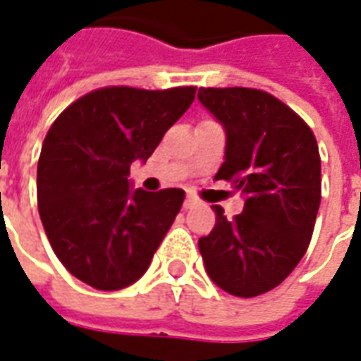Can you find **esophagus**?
<instances>
[{"label": "esophagus", "mask_w": 361, "mask_h": 361, "mask_svg": "<svg viewBox=\"0 0 361 361\" xmlns=\"http://www.w3.org/2000/svg\"><path fill=\"white\" fill-rule=\"evenodd\" d=\"M194 206H198V200H196L194 196H186L185 208H186V209H190V208H194Z\"/></svg>", "instance_id": "1"}]
</instances>
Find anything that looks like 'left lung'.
I'll return each instance as SVG.
<instances>
[{"label": "left lung", "mask_w": 361, "mask_h": 361, "mask_svg": "<svg viewBox=\"0 0 361 361\" xmlns=\"http://www.w3.org/2000/svg\"><path fill=\"white\" fill-rule=\"evenodd\" d=\"M198 101L226 132L216 178L245 198L231 221L214 206L216 227L198 249L217 288L255 298L280 286L309 247L321 204L317 140L290 106L258 89L202 87Z\"/></svg>", "instance_id": "left-lung-1"}]
</instances>
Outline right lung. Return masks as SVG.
<instances>
[{"label":"right lung","mask_w":361,"mask_h":361,"mask_svg":"<svg viewBox=\"0 0 361 361\" xmlns=\"http://www.w3.org/2000/svg\"><path fill=\"white\" fill-rule=\"evenodd\" d=\"M194 94L196 87H104L70 104L48 130L37 169L38 214L56 257L94 290L137 282L180 212L185 190L147 192L128 176Z\"/></svg>","instance_id":"obj_1"}]
</instances>
